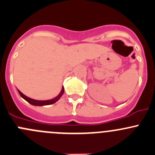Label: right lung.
Returning a JSON list of instances; mask_svg holds the SVG:
<instances>
[{"label": "right lung", "instance_id": "1", "mask_svg": "<svg viewBox=\"0 0 155 155\" xmlns=\"http://www.w3.org/2000/svg\"><path fill=\"white\" fill-rule=\"evenodd\" d=\"M18 92H19V94H20V96L22 97V98L25 99L27 102H28V103L34 105V106H45V105L52 104H54L55 102L58 101L61 98V96L63 95V94H64V86L62 87V89H61L60 94H58L57 97H55L54 98L51 99V100H46V101H38V100H35V99L30 98V97H27V96H25V94H22V93L19 90H18Z\"/></svg>", "mask_w": 155, "mask_h": 155}]
</instances>
